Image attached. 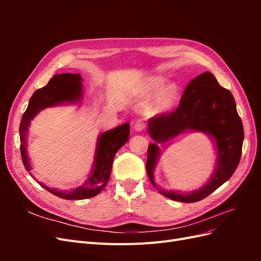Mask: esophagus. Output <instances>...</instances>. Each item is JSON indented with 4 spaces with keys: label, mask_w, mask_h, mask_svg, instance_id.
<instances>
[{
    "label": "esophagus",
    "mask_w": 261,
    "mask_h": 261,
    "mask_svg": "<svg viewBox=\"0 0 261 261\" xmlns=\"http://www.w3.org/2000/svg\"><path fill=\"white\" fill-rule=\"evenodd\" d=\"M146 127V123L143 122V121H137L135 123V125H134V129H135L136 132H141L144 130Z\"/></svg>",
    "instance_id": "34e87169"
}]
</instances>
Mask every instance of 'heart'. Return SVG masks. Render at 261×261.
<instances>
[{
	"label": "heart",
	"instance_id": "heart-1",
	"mask_svg": "<svg viewBox=\"0 0 261 261\" xmlns=\"http://www.w3.org/2000/svg\"><path fill=\"white\" fill-rule=\"evenodd\" d=\"M165 84V78L162 76H155L149 78L146 83V90L149 93H154L158 90H160L156 93L153 107L156 112H164L167 110L171 109L178 96V89L175 84H169L162 87Z\"/></svg>",
	"mask_w": 261,
	"mask_h": 261
}]
</instances>
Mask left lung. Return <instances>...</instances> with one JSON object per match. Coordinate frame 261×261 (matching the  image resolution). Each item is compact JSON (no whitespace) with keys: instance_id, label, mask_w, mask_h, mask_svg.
<instances>
[{"instance_id":"1","label":"left lung","mask_w":261,"mask_h":261,"mask_svg":"<svg viewBox=\"0 0 261 261\" xmlns=\"http://www.w3.org/2000/svg\"><path fill=\"white\" fill-rule=\"evenodd\" d=\"M186 131H201L212 137L218 153L215 170L211 179L197 191H164L156 186L153 177L162 151L157 144L166 143ZM148 133L155 141L148 146V176L158 191L172 200L196 202L206 198L230 179L241 160L244 129L235 100L231 91L221 87L209 72L197 76L187 85L174 112L150 118Z\"/></svg>"}]
</instances>
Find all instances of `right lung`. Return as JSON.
<instances>
[{"instance_id":"right-lung-1","label":"right lung","mask_w":261,"mask_h":261,"mask_svg":"<svg viewBox=\"0 0 261 261\" xmlns=\"http://www.w3.org/2000/svg\"><path fill=\"white\" fill-rule=\"evenodd\" d=\"M83 78L81 74H58L54 75L48 85L38 89L31 96L28 108L22 114L19 136H20V154L25 169L31 174V164L27 151V138L30 122L34 117L49 107L60 105L80 103L84 96L82 84ZM129 139V124L124 123L117 127L107 130L99 135L97 140L94 160L92 170L88 174L82 186L70 189V191H60L57 188H51L42 183L40 184L51 194L67 200L87 199L98 195L105 188L111 174L113 159L115 153L121 149Z\"/></svg>"}]
</instances>
